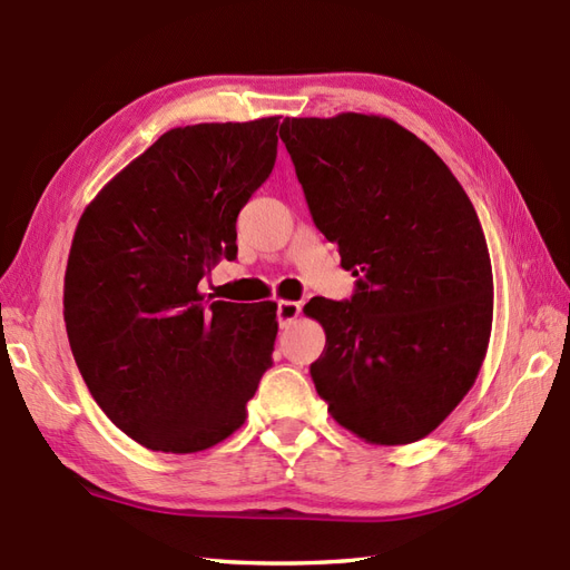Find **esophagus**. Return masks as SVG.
I'll list each match as a JSON object with an SVG mask.
<instances>
[{"label": "esophagus", "instance_id": "34e87169", "mask_svg": "<svg viewBox=\"0 0 570 570\" xmlns=\"http://www.w3.org/2000/svg\"><path fill=\"white\" fill-rule=\"evenodd\" d=\"M301 314V304L298 301H278L276 304V316H278V326L286 328L288 323L296 321Z\"/></svg>", "mask_w": 570, "mask_h": 570}]
</instances>
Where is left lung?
Returning <instances> with one entry per match:
<instances>
[{
	"label": "left lung",
	"mask_w": 570,
	"mask_h": 570,
	"mask_svg": "<svg viewBox=\"0 0 570 570\" xmlns=\"http://www.w3.org/2000/svg\"><path fill=\"white\" fill-rule=\"evenodd\" d=\"M278 136L316 227L358 276L348 301L304 306L326 331L316 393L365 442L428 438L470 393L492 333V262L470 197L390 118H286Z\"/></svg>",
	"instance_id": "8db88e82"
}]
</instances>
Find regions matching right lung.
Segmentation results:
<instances>
[{"label":"right lung","mask_w":570,"mask_h":570,"mask_svg":"<svg viewBox=\"0 0 570 570\" xmlns=\"http://www.w3.org/2000/svg\"><path fill=\"white\" fill-rule=\"evenodd\" d=\"M278 116L173 128L83 209L63 321L98 407L155 452L227 440L276 341V304L205 301L199 278L237 256V215L276 160Z\"/></svg>","instance_id":"obj_1"}]
</instances>
